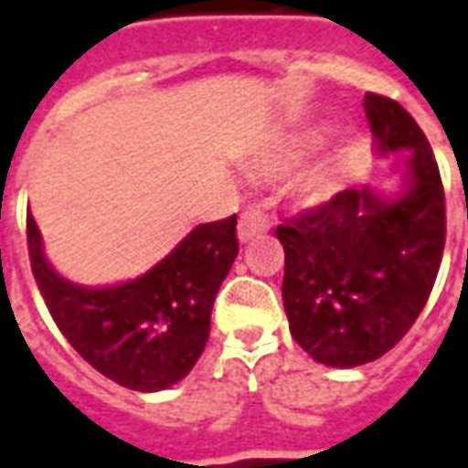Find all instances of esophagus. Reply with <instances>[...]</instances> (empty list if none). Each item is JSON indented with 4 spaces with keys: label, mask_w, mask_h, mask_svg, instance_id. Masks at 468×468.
<instances>
[{
    "label": "esophagus",
    "mask_w": 468,
    "mask_h": 468,
    "mask_svg": "<svg viewBox=\"0 0 468 468\" xmlns=\"http://www.w3.org/2000/svg\"><path fill=\"white\" fill-rule=\"evenodd\" d=\"M268 228V213H265L261 206H248L243 210V216H240V223H238V238H240V243H248L255 235L265 233Z\"/></svg>",
    "instance_id": "obj_1"
}]
</instances>
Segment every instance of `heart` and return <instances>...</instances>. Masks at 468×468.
<instances>
[{
	"mask_svg": "<svg viewBox=\"0 0 468 468\" xmlns=\"http://www.w3.org/2000/svg\"><path fill=\"white\" fill-rule=\"evenodd\" d=\"M295 164H297V154L295 151H290V148H285V151H278V154L268 155L265 168L272 173H282V171H287V168H292ZM304 193H307V196H320L322 193L320 181H317V178H310V181H307V186H304Z\"/></svg>",
	"mask_w": 468,
	"mask_h": 468,
	"instance_id": "heart-1",
	"label": "heart"
}]
</instances>
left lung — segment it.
Instances as JSON below:
<instances>
[{"mask_svg": "<svg viewBox=\"0 0 468 468\" xmlns=\"http://www.w3.org/2000/svg\"><path fill=\"white\" fill-rule=\"evenodd\" d=\"M375 151H401L399 193L349 188L278 225L290 332L327 367L382 357L410 332L437 280L446 240L444 186L427 136L399 103L365 93Z\"/></svg>", "mask_w": 468, "mask_h": 468, "instance_id": "obj_1", "label": "left lung"}]
</instances>
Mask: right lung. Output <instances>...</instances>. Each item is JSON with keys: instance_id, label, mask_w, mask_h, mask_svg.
<instances>
[{"instance_id": "1", "label": "right lung", "mask_w": 468, "mask_h": 468, "mask_svg": "<svg viewBox=\"0 0 468 468\" xmlns=\"http://www.w3.org/2000/svg\"><path fill=\"white\" fill-rule=\"evenodd\" d=\"M235 225V216L198 225L141 278L84 287L47 262L27 216L31 272L61 335L96 372L136 392H161L206 349L213 303L238 255Z\"/></svg>"}]
</instances>
